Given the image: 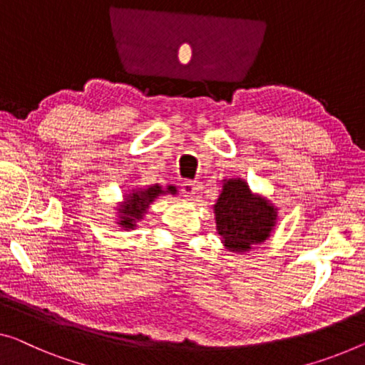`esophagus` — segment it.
<instances>
[{"instance_id":"esophagus-1","label":"esophagus","mask_w":365,"mask_h":365,"mask_svg":"<svg viewBox=\"0 0 365 365\" xmlns=\"http://www.w3.org/2000/svg\"><path fill=\"white\" fill-rule=\"evenodd\" d=\"M182 192H183V195L187 198H193L195 195H197V192H198L197 183H195L193 180H185L182 183Z\"/></svg>"}]
</instances>
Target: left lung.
<instances>
[{
  "label": "left lung",
  "instance_id": "obj_1",
  "mask_svg": "<svg viewBox=\"0 0 365 365\" xmlns=\"http://www.w3.org/2000/svg\"><path fill=\"white\" fill-rule=\"evenodd\" d=\"M216 230L231 252H247L270 237L277 225V208L254 195L242 178H230L215 205Z\"/></svg>",
  "mask_w": 365,
  "mask_h": 365
}]
</instances>
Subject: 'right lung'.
<instances>
[{
	"mask_svg": "<svg viewBox=\"0 0 365 365\" xmlns=\"http://www.w3.org/2000/svg\"><path fill=\"white\" fill-rule=\"evenodd\" d=\"M175 195L177 188L173 185H168L167 188H162L159 183L150 185L148 188H138L133 190L129 195H124V201L118 206V225L123 230H134L135 222L140 221L144 215L148 213L149 205L160 195Z\"/></svg>",
	"mask_w": 365,
	"mask_h": 365,
	"instance_id": "right-lung-1",
	"label": "right lung"
}]
</instances>
